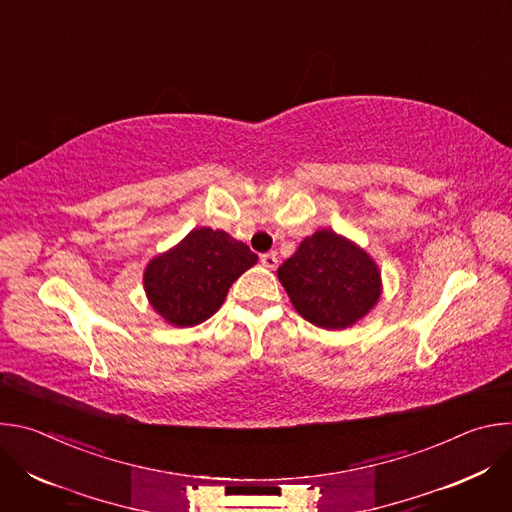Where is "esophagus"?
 Segmentation results:
<instances>
[{
    "mask_svg": "<svg viewBox=\"0 0 512 512\" xmlns=\"http://www.w3.org/2000/svg\"><path fill=\"white\" fill-rule=\"evenodd\" d=\"M261 265L267 269H275L277 267V255L275 253H265L261 255Z\"/></svg>",
    "mask_w": 512,
    "mask_h": 512,
    "instance_id": "34e87169",
    "label": "esophagus"
}]
</instances>
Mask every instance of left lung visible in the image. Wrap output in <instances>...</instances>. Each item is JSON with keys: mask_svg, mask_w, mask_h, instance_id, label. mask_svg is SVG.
Segmentation results:
<instances>
[{"mask_svg": "<svg viewBox=\"0 0 512 512\" xmlns=\"http://www.w3.org/2000/svg\"><path fill=\"white\" fill-rule=\"evenodd\" d=\"M277 277L296 312L324 330L354 326L383 294L375 259L332 229L306 237L277 269Z\"/></svg>", "mask_w": 512, "mask_h": 512, "instance_id": "obj_1", "label": "left lung"}]
</instances>
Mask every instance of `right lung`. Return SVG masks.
<instances>
[{"label":"right lung","instance_id":"1","mask_svg":"<svg viewBox=\"0 0 512 512\" xmlns=\"http://www.w3.org/2000/svg\"><path fill=\"white\" fill-rule=\"evenodd\" d=\"M257 263V255L221 229H192L156 255L143 271L150 306L170 326L190 328L223 306L229 287Z\"/></svg>","mask_w":512,"mask_h":512}]
</instances>
